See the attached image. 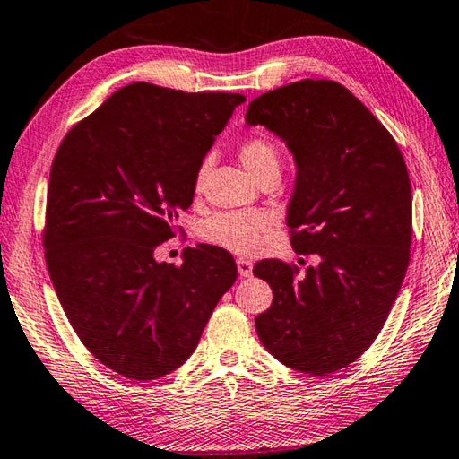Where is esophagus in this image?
<instances>
[{"label":"esophagus","mask_w":459,"mask_h":459,"mask_svg":"<svg viewBox=\"0 0 459 459\" xmlns=\"http://www.w3.org/2000/svg\"><path fill=\"white\" fill-rule=\"evenodd\" d=\"M252 270H254V265L249 259L238 257V273L241 275V278H249V275H252Z\"/></svg>","instance_id":"obj_1"}]
</instances>
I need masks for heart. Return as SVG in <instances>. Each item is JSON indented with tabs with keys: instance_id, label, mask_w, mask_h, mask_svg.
Listing matches in <instances>:
<instances>
[{
	"instance_id": "b5f03b06",
	"label": "heart",
	"mask_w": 459,
	"mask_h": 459,
	"mask_svg": "<svg viewBox=\"0 0 459 459\" xmlns=\"http://www.w3.org/2000/svg\"><path fill=\"white\" fill-rule=\"evenodd\" d=\"M239 161L247 174L262 181L267 176H280V148L273 137L262 132L246 135L238 145ZM205 163L195 174V192H202L205 179ZM272 230V220L259 212H228L207 220L200 233L207 244L230 249L233 254H254L262 247L264 236Z\"/></svg>"
}]
</instances>
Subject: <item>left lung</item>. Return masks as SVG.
Instances as JSON below:
<instances>
[{
	"mask_svg": "<svg viewBox=\"0 0 459 459\" xmlns=\"http://www.w3.org/2000/svg\"><path fill=\"white\" fill-rule=\"evenodd\" d=\"M249 126L278 134L298 163L288 207L291 247L317 267L262 259L272 306L255 317L259 342L311 376L348 368L382 332L411 247V184L392 134L332 80H301L249 103Z\"/></svg>",
	"mask_w": 459,
	"mask_h": 459,
	"instance_id": "1",
	"label": "left lung"
}]
</instances>
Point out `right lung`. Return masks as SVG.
I'll return each mask as SVG.
<instances>
[{
  "label": "right lung",
  "instance_id": "add662e5",
  "mask_svg": "<svg viewBox=\"0 0 459 459\" xmlns=\"http://www.w3.org/2000/svg\"><path fill=\"white\" fill-rule=\"evenodd\" d=\"M244 101L135 82L59 143L43 226L49 278L82 343L119 376L148 382L184 364L238 278L221 247H186L181 265L153 252L176 236L213 137Z\"/></svg>",
  "mask_w": 459,
  "mask_h": 459
}]
</instances>
